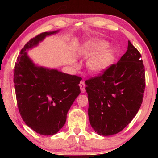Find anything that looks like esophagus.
Masks as SVG:
<instances>
[{"instance_id": "esophagus-1", "label": "esophagus", "mask_w": 158, "mask_h": 158, "mask_svg": "<svg viewBox=\"0 0 158 158\" xmlns=\"http://www.w3.org/2000/svg\"><path fill=\"white\" fill-rule=\"evenodd\" d=\"M79 86H80V88H81V93H85V83H84L83 81H81V83H80V84H79Z\"/></svg>"}]
</instances>
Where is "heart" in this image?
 I'll use <instances>...</instances> for the list:
<instances>
[{"mask_svg":"<svg viewBox=\"0 0 158 158\" xmlns=\"http://www.w3.org/2000/svg\"><path fill=\"white\" fill-rule=\"evenodd\" d=\"M107 47L108 43L102 40L93 41L86 43L84 45L83 53L86 56H92L94 54L102 52L98 55L94 56L88 61V67L90 71L96 73H102L113 61V52L110 49L103 51Z\"/></svg>","mask_w":158,"mask_h":158,"instance_id":"obj_1","label":"heart"}]
</instances>
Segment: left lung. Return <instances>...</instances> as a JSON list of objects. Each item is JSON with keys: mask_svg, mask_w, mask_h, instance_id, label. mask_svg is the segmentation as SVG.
<instances>
[{"mask_svg": "<svg viewBox=\"0 0 158 158\" xmlns=\"http://www.w3.org/2000/svg\"><path fill=\"white\" fill-rule=\"evenodd\" d=\"M85 84L93 129L103 136L118 133L131 122L143 100L145 72L139 52L128 41L119 61Z\"/></svg>", "mask_w": 158, "mask_h": 158, "instance_id": "left-lung-1", "label": "left lung"}]
</instances>
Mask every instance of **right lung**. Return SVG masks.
<instances>
[{
  "label": "right lung",
  "mask_w": 158,
  "mask_h": 158,
  "mask_svg": "<svg viewBox=\"0 0 158 158\" xmlns=\"http://www.w3.org/2000/svg\"><path fill=\"white\" fill-rule=\"evenodd\" d=\"M58 31L43 32L30 40L21 50L14 66L19 113L28 127L42 135L57 133L65 124L68 111L81 93V77L36 66L27 55L29 49Z\"/></svg>",
  "instance_id": "right-lung-1"
}]
</instances>
